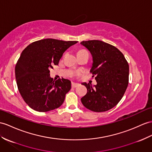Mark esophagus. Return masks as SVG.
Wrapping results in <instances>:
<instances>
[{"label":"esophagus","instance_id":"obj_1","mask_svg":"<svg viewBox=\"0 0 152 152\" xmlns=\"http://www.w3.org/2000/svg\"><path fill=\"white\" fill-rule=\"evenodd\" d=\"M79 86V84H77V83H72V88H76Z\"/></svg>","mask_w":152,"mask_h":152}]
</instances>
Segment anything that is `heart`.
<instances>
[{
    "label": "heart",
    "instance_id": "obj_1",
    "mask_svg": "<svg viewBox=\"0 0 152 152\" xmlns=\"http://www.w3.org/2000/svg\"><path fill=\"white\" fill-rule=\"evenodd\" d=\"M85 51H85V50H80V51H78V53H81V52H85Z\"/></svg>",
    "mask_w": 152,
    "mask_h": 152
}]
</instances>
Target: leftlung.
<instances>
[{"mask_svg": "<svg viewBox=\"0 0 152 152\" xmlns=\"http://www.w3.org/2000/svg\"><path fill=\"white\" fill-rule=\"evenodd\" d=\"M80 44L90 51L93 58L90 72L97 81L83 83L87 94L81 98L86 108L103 112L113 108L123 98L128 85L129 65L124 55L110 44L101 40L82 41Z\"/></svg>", "mask_w": 152, "mask_h": 152, "instance_id": "obj_1", "label": "left lung"}]
</instances>
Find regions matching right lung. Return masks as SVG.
<instances>
[{
	"instance_id": "right-lung-1",
	"label": "right lung",
	"mask_w": 152,
	"mask_h": 152,
	"mask_svg": "<svg viewBox=\"0 0 152 152\" xmlns=\"http://www.w3.org/2000/svg\"><path fill=\"white\" fill-rule=\"evenodd\" d=\"M77 41L46 39L33 42L23 51L15 66V78L22 97L31 108L46 112L60 107L71 89V82L53 81L50 69Z\"/></svg>"
}]
</instances>
